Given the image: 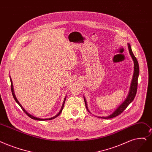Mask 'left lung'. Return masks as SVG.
I'll return each instance as SVG.
<instances>
[{
    "label": "left lung",
    "mask_w": 152,
    "mask_h": 152,
    "mask_svg": "<svg viewBox=\"0 0 152 152\" xmlns=\"http://www.w3.org/2000/svg\"><path fill=\"white\" fill-rule=\"evenodd\" d=\"M128 47H129V53L130 54L133 59V61L134 63V76H133V79L132 81V83H131V86L130 88V91H129V94L128 95V97H127L126 99L125 100V101L118 107L115 111L114 113H113L111 115L107 116V117H101L99 118H111L115 117L118 115H120L122 112L127 107L128 105L133 101V100L134 99V98L135 97L136 93H137V86H138V75H139V66H138V63L137 61V60L136 57L134 56L132 51L131 49V47L129 43H128ZM84 102H85V105L86 107L87 110L88 109V107H87V103H86V101L85 98L84 97ZM89 111V110H88Z\"/></svg>",
    "instance_id": "left-lung-1"
}]
</instances>
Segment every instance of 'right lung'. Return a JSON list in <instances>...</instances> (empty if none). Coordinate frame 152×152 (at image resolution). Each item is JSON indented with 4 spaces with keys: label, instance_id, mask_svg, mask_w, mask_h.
<instances>
[{
    "label": "right lung",
    "instance_id": "obj_1",
    "mask_svg": "<svg viewBox=\"0 0 152 152\" xmlns=\"http://www.w3.org/2000/svg\"><path fill=\"white\" fill-rule=\"evenodd\" d=\"M10 83H11V91H12V96H13V97H14V99H15V101L17 102V103L20 105V107L22 108V109L23 110V112L24 113L27 114L29 117H30L31 118H32V119H34V120H37V121H48V120H51V119H53V118H56V117H58L59 115H60V114H61V111H62V110H63V107H64V102H65V100H66V97L64 98V102H63V105H62V107H61V110H60V111L59 112V113L56 115H55V117H51V118H37V117H34V116H33V115H30V114H29L27 111H26L24 109H23V107L21 105V104L19 103V102L18 101V100L17 99V98H16V97H15V94H14V89H13V84H12V80H11V78H10Z\"/></svg>",
    "mask_w": 152,
    "mask_h": 152
}]
</instances>
